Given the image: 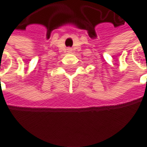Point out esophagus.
<instances>
[{"instance_id":"esophagus-1","label":"esophagus","mask_w":147,"mask_h":147,"mask_svg":"<svg viewBox=\"0 0 147 147\" xmlns=\"http://www.w3.org/2000/svg\"><path fill=\"white\" fill-rule=\"evenodd\" d=\"M67 50H68V52H71V49H68Z\"/></svg>"}]
</instances>
